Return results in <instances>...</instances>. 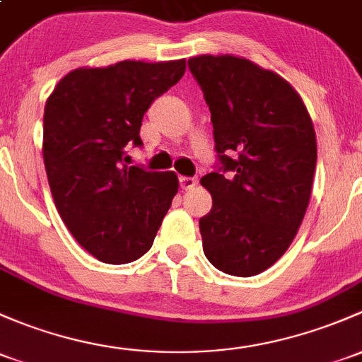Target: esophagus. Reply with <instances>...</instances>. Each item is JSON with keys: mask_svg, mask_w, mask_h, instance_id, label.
<instances>
[{"mask_svg": "<svg viewBox=\"0 0 362 362\" xmlns=\"http://www.w3.org/2000/svg\"><path fill=\"white\" fill-rule=\"evenodd\" d=\"M178 182H180V187L184 189V191H187V189H192L194 185L197 184V180L194 177H180V178H178Z\"/></svg>", "mask_w": 362, "mask_h": 362, "instance_id": "34e87169", "label": "esophagus"}]
</instances>
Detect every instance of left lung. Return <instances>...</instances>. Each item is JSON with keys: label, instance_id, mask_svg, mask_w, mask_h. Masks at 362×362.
Wrapping results in <instances>:
<instances>
[{"label": "left lung", "instance_id": "1", "mask_svg": "<svg viewBox=\"0 0 362 362\" xmlns=\"http://www.w3.org/2000/svg\"><path fill=\"white\" fill-rule=\"evenodd\" d=\"M189 69L210 107L218 156L201 178L213 197L199 220L204 255L230 276H257L290 248L309 206L314 124L290 83L248 59L199 55Z\"/></svg>", "mask_w": 362, "mask_h": 362}]
</instances>
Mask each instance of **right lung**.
<instances>
[{"mask_svg":"<svg viewBox=\"0 0 362 362\" xmlns=\"http://www.w3.org/2000/svg\"><path fill=\"white\" fill-rule=\"evenodd\" d=\"M185 60L79 67L64 76L43 116V159L55 206L76 241L104 264L151 250L178 192L173 171L128 166V146L152 102L177 85Z\"/></svg>","mask_w":362,"mask_h":362,"instance_id":"add662e5","label":"right lung"}]
</instances>
